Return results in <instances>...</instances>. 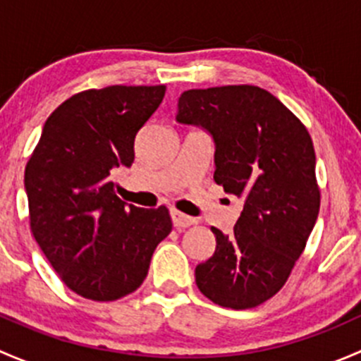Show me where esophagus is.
<instances>
[{
    "instance_id": "34e87169",
    "label": "esophagus",
    "mask_w": 361,
    "mask_h": 361,
    "mask_svg": "<svg viewBox=\"0 0 361 361\" xmlns=\"http://www.w3.org/2000/svg\"><path fill=\"white\" fill-rule=\"evenodd\" d=\"M171 218H173V225L176 228H187L195 224V218L188 216V214L181 213V211L178 209H171Z\"/></svg>"
}]
</instances>
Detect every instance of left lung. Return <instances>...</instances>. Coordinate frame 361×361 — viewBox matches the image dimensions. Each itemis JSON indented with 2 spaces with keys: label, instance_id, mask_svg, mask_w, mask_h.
Instances as JSON below:
<instances>
[{
  "label": "left lung",
  "instance_id": "1",
  "mask_svg": "<svg viewBox=\"0 0 361 361\" xmlns=\"http://www.w3.org/2000/svg\"><path fill=\"white\" fill-rule=\"evenodd\" d=\"M176 122L214 141V181L245 199L234 232L216 238L195 283L221 307L250 309L283 288L319 213L316 155L304 123L255 85L185 90Z\"/></svg>",
  "mask_w": 361,
  "mask_h": 361
}]
</instances>
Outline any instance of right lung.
Returning a JSON list of instances; mask_svg holds the SVG:
<instances>
[{
	"instance_id": "obj_1",
	"label": "right lung",
	"mask_w": 361,
	"mask_h": 361,
	"mask_svg": "<svg viewBox=\"0 0 361 361\" xmlns=\"http://www.w3.org/2000/svg\"><path fill=\"white\" fill-rule=\"evenodd\" d=\"M166 85H111L75 94L43 126L25 166L31 232L75 293L108 302L145 281L169 235L166 206L120 201L111 171L134 162V140L162 103Z\"/></svg>"
}]
</instances>
